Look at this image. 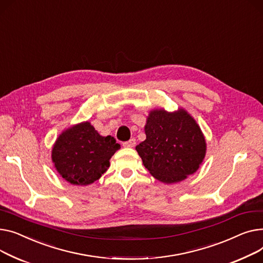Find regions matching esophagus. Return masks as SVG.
<instances>
[{
  "label": "esophagus",
  "mask_w": 263,
  "mask_h": 263,
  "mask_svg": "<svg viewBox=\"0 0 263 263\" xmlns=\"http://www.w3.org/2000/svg\"><path fill=\"white\" fill-rule=\"evenodd\" d=\"M135 145H136V139H134V138L130 139V140L123 143V146H124V147H134Z\"/></svg>",
  "instance_id": "34e87169"
}]
</instances>
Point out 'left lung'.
I'll return each instance as SVG.
<instances>
[{"mask_svg":"<svg viewBox=\"0 0 263 263\" xmlns=\"http://www.w3.org/2000/svg\"><path fill=\"white\" fill-rule=\"evenodd\" d=\"M144 130L146 139L136 149L156 179L174 183L197 171L206 155V141L197 123L186 110H152Z\"/></svg>","mask_w":263,"mask_h":263,"instance_id":"left-lung-1","label":"left lung"}]
</instances>
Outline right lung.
Wrapping results in <instances>:
<instances>
[{
	"instance_id": "1",
	"label": "right lung",
	"mask_w": 263,
	"mask_h": 263,
	"mask_svg": "<svg viewBox=\"0 0 263 263\" xmlns=\"http://www.w3.org/2000/svg\"><path fill=\"white\" fill-rule=\"evenodd\" d=\"M119 148L114 137H103L89 122H83L59 135L52 149V160L65 180L86 186L107 171L109 159Z\"/></svg>"
}]
</instances>
